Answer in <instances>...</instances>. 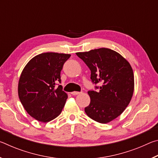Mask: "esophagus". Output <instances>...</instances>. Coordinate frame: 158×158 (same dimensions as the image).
<instances>
[{"label":"esophagus","instance_id":"obj_1","mask_svg":"<svg viewBox=\"0 0 158 158\" xmlns=\"http://www.w3.org/2000/svg\"><path fill=\"white\" fill-rule=\"evenodd\" d=\"M81 92H77V91H74V92H72L71 94L73 95H79Z\"/></svg>","mask_w":158,"mask_h":158}]
</instances>
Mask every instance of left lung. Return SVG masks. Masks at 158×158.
<instances>
[{
	"instance_id": "left-lung-1",
	"label": "left lung",
	"mask_w": 158,
	"mask_h": 158,
	"mask_svg": "<svg viewBox=\"0 0 158 158\" xmlns=\"http://www.w3.org/2000/svg\"><path fill=\"white\" fill-rule=\"evenodd\" d=\"M89 67L93 84L99 91L89 90L87 116L100 123H107L120 116L132 99L135 81L129 62L115 51L100 48L76 53Z\"/></svg>"
}]
</instances>
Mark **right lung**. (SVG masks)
<instances>
[{
  "label": "right lung",
  "instance_id": "1",
  "mask_svg": "<svg viewBox=\"0 0 158 158\" xmlns=\"http://www.w3.org/2000/svg\"><path fill=\"white\" fill-rule=\"evenodd\" d=\"M70 54L42 53L26 64L21 74L18 95L31 116L47 123L58 116L65 106L68 95L63 90L60 71Z\"/></svg>",
  "mask_w": 158,
  "mask_h": 158
}]
</instances>
